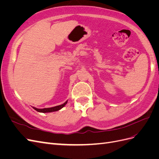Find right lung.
Returning a JSON list of instances; mask_svg holds the SVG:
<instances>
[{
  "label": "right lung",
  "instance_id": "1",
  "mask_svg": "<svg viewBox=\"0 0 159 159\" xmlns=\"http://www.w3.org/2000/svg\"><path fill=\"white\" fill-rule=\"evenodd\" d=\"M68 103V101H66V102L60 105H57V106H55V107H50V108H44V109H38L34 107H32L34 109H35L36 111L38 112H40V113H50V112H54V111H58L60 109H61V108H63L65 105Z\"/></svg>",
  "mask_w": 159,
  "mask_h": 159
}]
</instances>
